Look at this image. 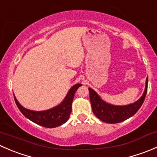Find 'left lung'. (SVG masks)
Returning a JSON list of instances; mask_svg holds the SVG:
<instances>
[{"label": "left lung", "instance_id": "1", "mask_svg": "<svg viewBox=\"0 0 157 157\" xmlns=\"http://www.w3.org/2000/svg\"><path fill=\"white\" fill-rule=\"evenodd\" d=\"M148 78L146 79V86L141 97L134 103L126 105H115L105 102L93 89L89 88L90 99L92 109L96 117L104 122L109 124L119 123L134 115L141 107L147 92Z\"/></svg>", "mask_w": 157, "mask_h": 157}]
</instances>
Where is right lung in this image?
Wrapping results in <instances>:
<instances>
[{"instance_id": "add662e5", "label": "right lung", "mask_w": 157, "mask_h": 157, "mask_svg": "<svg viewBox=\"0 0 157 157\" xmlns=\"http://www.w3.org/2000/svg\"><path fill=\"white\" fill-rule=\"evenodd\" d=\"M80 86H82L80 83H77V84L74 85L70 89L64 99L59 105L54 108L48 109V110H29V109L22 106L13 95L14 99H15V102L17 107L22 112V114L30 121L45 128H56L64 124L68 120L71 110H72V102L74 94L77 89Z\"/></svg>"}]
</instances>
